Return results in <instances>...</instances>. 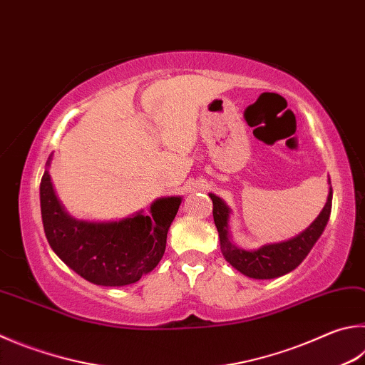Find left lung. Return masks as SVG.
Here are the masks:
<instances>
[{"label":"left lung","mask_w":365,"mask_h":365,"mask_svg":"<svg viewBox=\"0 0 365 365\" xmlns=\"http://www.w3.org/2000/svg\"><path fill=\"white\" fill-rule=\"evenodd\" d=\"M209 196L212 204H214L212 214H214V222L218 231V237H220V249L223 257L227 258L231 267L241 271L242 274L254 277V279H273V277H279L295 269L304 260V257L309 254L316 241L319 240V236L322 235L329 222L330 210H332V187H330L327 202L324 205L319 217L302 235L284 242L268 244V246H263L258 250H242L230 242V209L225 205L220 197H217L215 195Z\"/></svg>","instance_id":"8db88e82"}]
</instances>
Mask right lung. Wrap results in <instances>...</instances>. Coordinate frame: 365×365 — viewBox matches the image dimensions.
Segmentation results:
<instances>
[{
	"instance_id": "add662e5",
	"label": "right lung",
	"mask_w": 365,
	"mask_h": 365,
	"mask_svg": "<svg viewBox=\"0 0 365 365\" xmlns=\"http://www.w3.org/2000/svg\"><path fill=\"white\" fill-rule=\"evenodd\" d=\"M39 201L46 237L61 260L86 281L118 287L137 282L160 263L182 197H161L150 214L138 212L121 222H79L62 209L46 170Z\"/></svg>"
}]
</instances>
